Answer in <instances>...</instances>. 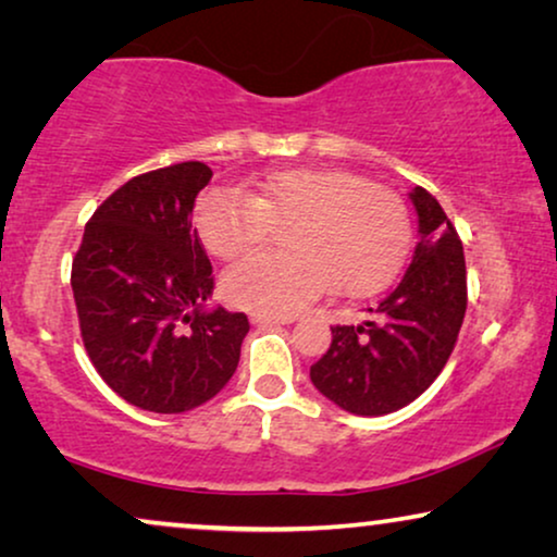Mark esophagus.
Returning a JSON list of instances; mask_svg holds the SVG:
<instances>
[{"instance_id": "1", "label": "esophagus", "mask_w": 557, "mask_h": 557, "mask_svg": "<svg viewBox=\"0 0 557 557\" xmlns=\"http://www.w3.org/2000/svg\"><path fill=\"white\" fill-rule=\"evenodd\" d=\"M250 322L256 326H276V324H292L294 317H276V314H250Z\"/></svg>"}]
</instances>
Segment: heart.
I'll return each instance as SVG.
<instances>
[{
  "instance_id": "b5f03b06",
  "label": "heart",
  "mask_w": 557,
  "mask_h": 557,
  "mask_svg": "<svg viewBox=\"0 0 557 557\" xmlns=\"http://www.w3.org/2000/svg\"><path fill=\"white\" fill-rule=\"evenodd\" d=\"M197 233L220 258H233L286 223L281 253L240 258L223 273L235 307L296 314L332 288L368 296L400 271L410 248V215L400 195L355 174L284 170L256 177L248 193L212 189L197 205Z\"/></svg>"
}]
</instances>
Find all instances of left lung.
I'll return each mask as SVG.
<instances>
[{"label": "left lung", "instance_id": "1", "mask_svg": "<svg viewBox=\"0 0 557 557\" xmlns=\"http://www.w3.org/2000/svg\"><path fill=\"white\" fill-rule=\"evenodd\" d=\"M418 246L406 276L357 326H332L311 383L355 416H385L429 391L451 355L467 311V263L451 220L423 187L408 193Z\"/></svg>", "mask_w": 557, "mask_h": 557}]
</instances>
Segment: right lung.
<instances>
[{
  "instance_id": "1",
  "label": "right lung",
  "mask_w": 557,
  "mask_h": 557,
  "mask_svg": "<svg viewBox=\"0 0 557 557\" xmlns=\"http://www.w3.org/2000/svg\"><path fill=\"white\" fill-rule=\"evenodd\" d=\"M212 170L182 162L128 180L88 220L71 286L103 383L151 413H185L223 391L250 324L210 307L212 265L195 197Z\"/></svg>"
}]
</instances>
